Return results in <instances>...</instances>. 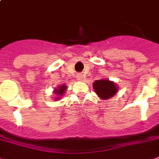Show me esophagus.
I'll return each mask as SVG.
<instances>
[{
  "mask_svg": "<svg viewBox=\"0 0 159 159\" xmlns=\"http://www.w3.org/2000/svg\"><path fill=\"white\" fill-rule=\"evenodd\" d=\"M77 79L79 80V81H82V76H81V74H78V77H77Z\"/></svg>",
  "mask_w": 159,
  "mask_h": 159,
  "instance_id": "1",
  "label": "esophagus"
}]
</instances>
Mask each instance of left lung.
<instances>
[{"instance_id":"8db88e82","label":"left lung","mask_w":159,"mask_h":159,"mask_svg":"<svg viewBox=\"0 0 159 159\" xmlns=\"http://www.w3.org/2000/svg\"><path fill=\"white\" fill-rule=\"evenodd\" d=\"M93 88L101 100L110 99L117 91V87L115 84L105 79L95 81L93 84Z\"/></svg>"}]
</instances>
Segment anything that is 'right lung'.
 Returning <instances> with one entry per match:
<instances>
[{
    "label": "right lung",
    "mask_w": 159,
    "mask_h": 159,
    "mask_svg": "<svg viewBox=\"0 0 159 159\" xmlns=\"http://www.w3.org/2000/svg\"><path fill=\"white\" fill-rule=\"evenodd\" d=\"M66 89H67V86H65V85H62V86H59L58 89H55V91H54V93L59 95V97L56 98L55 100H59V98L60 97V96L64 95V91H65Z\"/></svg>",
    "instance_id": "obj_1"
}]
</instances>
